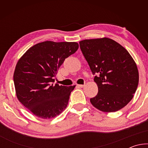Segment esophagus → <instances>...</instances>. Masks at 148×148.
<instances>
[{"label":"esophagus","instance_id":"esophagus-1","mask_svg":"<svg viewBox=\"0 0 148 148\" xmlns=\"http://www.w3.org/2000/svg\"><path fill=\"white\" fill-rule=\"evenodd\" d=\"M77 86L79 87H84L85 86V85H82V84H77Z\"/></svg>","mask_w":148,"mask_h":148}]
</instances>
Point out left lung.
I'll return each instance as SVG.
<instances>
[{
    "mask_svg": "<svg viewBox=\"0 0 148 148\" xmlns=\"http://www.w3.org/2000/svg\"><path fill=\"white\" fill-rule=\"evenodd\" d=\"M82 53L92 73L99 92L90 99L91 104L104 112H114L133 98L139 81L136 62L128 51L106 37L79 42Z\"/></svg>",
    "mask_w": 148,
    "mask_h": 148,
    "instance_id": "1",
    "label": "left lung"
}]
</instances>
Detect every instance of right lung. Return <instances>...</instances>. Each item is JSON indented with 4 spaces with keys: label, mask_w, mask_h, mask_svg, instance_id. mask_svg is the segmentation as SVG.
<instances>
[{
    "label": "right lung",
    "mask_w": 148,
    "mask_h": 148,
    "mask_svg": "<svg viewBox=\"0 0 148 148\" xmlns=\"http://www.w3.org/2000/svg\"><path fill=\"white\" fill-rule=\"evenodd\" d=\"M78 47L77 42L45 41L30 47L17 61L14 73L17 98L36 116L53 118L66 108L76 86L54 85L53 77Z\"/></svg>",
    "instance_id": "right-lung-1"
}]
</instances>
